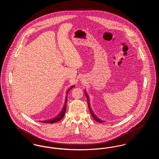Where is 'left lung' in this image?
Masks as SVG:
<instances>
[{
    "label": "left lung",
    "instance_id": "left-lung-1",
    "mask_svg": "<svg viewBox=\"0 0 159 159\" xmlns=\"http://www.w3.org/2000/svg\"><path fill=\"white\" fill-rule=\"evenodd\" d=\"M84 93H85V95H86V98H87V99H88V107H89V111H90V113L91 114V116H92V117L93 118V119L95 120H96L97 121H98L99 123H102L103 121H102L101 119H99V118L97 117V116L95 114L93 113V111L92 110V109L91 108V107H90V104H89V95H88V94L87 93V92L85 91L84 92Z\"/></svg>",
    "mask_w": 159,
    "mask_h": 159
}]
</instances>
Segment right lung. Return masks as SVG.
Instances as JSON below:
<instances>
[{
	"label": "right lung",
	"instance_id": "obj_1",
	"mask_svg": "<svg viewBox=\"0 0 159 159\" xmlns=\"http://www.w3.org/2000/svg\"><path fill=\"white\" fill-rule=\"evenodd\" d=\"M73 87H75V86H71L68 90L66 92V101H65V103H64V106L63 107V108L62 109L61 111L60 114L57 116L55 117L54 119H52V120H46V121H42L41 122L42 123H56L57 121H60V120H61L64 115H65V113H66V107H67V95H68V92L69 91H70Z\"/></svg>",
	"mask_w": 159,
	"mask_h": 159
}]
</instances>
